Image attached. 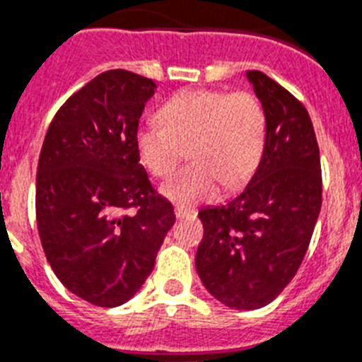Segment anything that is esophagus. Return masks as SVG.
Masks as SVG:
<instances>
[{
	"instance_id": "obj_1",
	"label": "esophagus",
	"mask_w": 362,
	"mask_h": 362,
	"mask_svg": "<svg viewBox=\"0 0 362 362\" xmlns=\"http://www.w3.org/2000/svg\"><path fill=\"white\" fill-rule=\"evenodd\" d=\"M175 216H177L178 220L187 216H194V209H189V207H182V205H178V207H175Z\"/></svg>"
}]
</instances>
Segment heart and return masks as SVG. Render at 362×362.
Returning a JSON list of instances; mask_svg holds the SVG:
<instances>
[{
  "instance_id": "heart-1",
  "label": "heart",
  "mask_w": 362,
  "mask_h": 362,
  "mask_svg": "<svg viewBox=\"0 0 362 362\" xmlns=\"http://www.w3.org/2000/svg\"><path fill=\"white\" fill-rule=\"evenodd\" d=\"M160 124H142L135 133L141 162L165 178L185 157L193 164L162 185V194L194 205L243 187L262 162L267 144V112L250 92L185 90L158 110Z\"/></svg>"
}]
</instances>
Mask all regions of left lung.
<instances>
[{"mask_svg":"<svg viewBox=\"0 0 362 362\" xmlns=\"http://www.w3.org/2000/svg\"><path fill=\"white\" fill-rule=\"evenodd\" d=\"M247 79L267 112L262 162L243 193L198 213L197 270L223 305L254 310L278 298L298 272L323 202L319 146L307 108L263 71Z\"/></svg>","mask_w":362,"mask_h":362,"instance_id":"obj_1","label":"left lung"}]
</instances>
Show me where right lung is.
<instances>
[{
    "instance_id": "1",
    "label": "right lung",
    "mask_w": 362,
    "mask_h": 362,
    "mask_svg": "<svg viewBox=\"0 0 362 362\" xmlns=\"http://www.w3.org/2000/svg\"><path fill=\"white\" fill-rule=\"evenodd\" d=\"M155 88L133 71H103L57 110L39 155L35 218L45 256L68 291L95 307L136 294L175 223L135 144Z\"/></svg>"
}]
</instances>
